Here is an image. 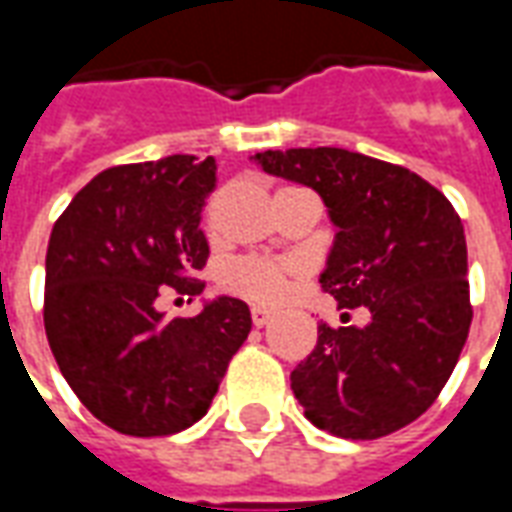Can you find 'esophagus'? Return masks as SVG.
Returning a JSON list of instances; mask_svg holds the SVG:
<instances>
[{
	"label": "esophagus",
	"mask_w": 512,
	"mask_h": 512,
	"mask_svg": "<svg viewBox=\"0 0 512 512\" xmlns=\"http://www.w3.org/2000/svg\"><path fill=\"white\" fill-rule=\"evenodd\" d=\"M274 315L268 310H263V307H252V323H255L257 329H263V326H268V321H271Z\"/></svg>",
	"instance_id": "esophagus-1"
}]
</instances>
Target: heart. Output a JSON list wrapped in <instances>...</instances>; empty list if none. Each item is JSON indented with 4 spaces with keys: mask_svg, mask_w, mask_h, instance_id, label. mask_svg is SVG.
<instances>
[{
    "mask_svg": "<svg viewBox=\"0 0 512 512\" xmlns=\"http://www.w3.org/2000/svg\"><path fill=\"white\" fill-rule=\"evenodd\" d=\"M301 277V268L274 257H238L222 271V288L255 304H277L288 296L290 285Z\"/></svg>",
    "mask_w": 512,
    "mask_h": 512,
    "instance_id": "1",
    "label": "heart"
}]
</instances>
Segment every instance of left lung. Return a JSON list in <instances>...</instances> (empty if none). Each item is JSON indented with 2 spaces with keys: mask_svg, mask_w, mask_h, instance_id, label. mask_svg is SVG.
Returning a JSON list of instances; mask_svg holds the SVG:
<instances>
[{
  "mask_svg": "<svg viewBox=\"0 0 512 512\" xmlns=\"http://www.w3.org/2000/svg\"><path fill=\"white\" fill-rule=\"evenodd\" d=\"M255 161L318 191L340 227L321 288L345 323H318V343L290 376L304 417L354 441L406 428L436 403L472 326L461 216L417 172L343 147ZM356 306L371 315L365 327L350 323Z\"/></svg>",
  "mask_w": 512,
  "mask_h": 512,
  "instance_id": "left-lung-1",
  "label": "left lung"
}]
</instances>
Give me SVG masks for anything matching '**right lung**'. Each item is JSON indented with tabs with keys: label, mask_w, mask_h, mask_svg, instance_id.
I'll use <instances>...</instances> for the list:
<instances>
[{
	"label": "right lung",
	"mask_w": 512,
	"mask_h": 512,
	"mask_svg": "<svg viewBox=\"0 0 512 512\" xmlns=\"http://www.w3.org/2000/svg\"><path fill=\"white\" fill-rule=\"evenodd\" d=\"M216 158L167 156L104 169L54 222L43 323L51 354L95 419L153 439L191 428L211 408L252 329L241 299L164 318V293L197 296L211 246L202 208Z\"/></svg>",
	"instance_id": "obj_1"
}]
</instances>
